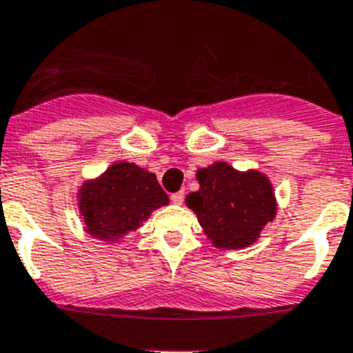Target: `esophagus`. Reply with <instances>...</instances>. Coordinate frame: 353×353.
<instances>
[{"label": "esophagus", "instance_id": "obj_1", "mask_svg": "<svg viewBox=\"0 0 353 353\" xmlns=\"http://www.w3.org/2000/svg\"><path fill=\"white\" fill-rule=\"evenodd\" d=\"M184 196H185L184 191H176V193L171 195V201H173L174 204H182V202H184Z\"/></svg>", "mask_w": 353, "mask_h": 353}]
</instances>
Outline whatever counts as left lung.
I'll use <instances>...</instances> for the list:
<instances>
[{"mask_svg": "<svg viewBox=\"0 0 353 353\" xmlns=\"http://www.w3.org/2000/svg\"><path fill=\"white\" fill-rule=\"evenodd\" d=\"M196 180L201 190L190 193L185 202L215 247H248L274 219V193L258 171L237 173L228 163L217 162L199 169Z\"/></svg>", "mask_w": 353, "mask_h": 353, "instance_id": "8db88e82", "label": "left lung"}]
</instances>
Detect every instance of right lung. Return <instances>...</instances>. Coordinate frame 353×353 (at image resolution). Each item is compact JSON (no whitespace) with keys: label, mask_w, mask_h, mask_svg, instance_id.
<instances>
[{"label":"right lung","mask_w":353,"mask_h":353,"mask_svg":"<svg viewBox=\"0 0 353 353\" xmlns=\"http://www.w3.org/2000/svg\"><path fill=\"white\" fill-rule=\"evenodd\" d=\"M157 176L134 163H114L99 180L81 190L79 210L90 236L114 239L136 230L152 210L168 204Z\"/></svg>","instance_id":"1"}]
</instances>
